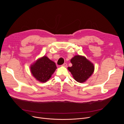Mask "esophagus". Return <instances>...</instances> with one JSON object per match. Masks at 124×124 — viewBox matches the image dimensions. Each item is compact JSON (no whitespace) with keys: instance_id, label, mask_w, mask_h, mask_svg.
Masks as SVG:
<instances>
[{"instance_id":"esophagus-1","label":"esophagus","mask_w":124,"mask_h":124,"mask_svg":"<svg viewBox=\"0 0 124 124\" xmlns=\"http://www.w3.org/2000/svg\"><path fill=\"white\" fill-rule=\"evenodd\" d=\"M62 66H63V67H66L67 66V63H64L62 65Z\"/></svg>"}]
</instances>
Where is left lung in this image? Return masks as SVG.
<instances>
[{"label":"left lung","instance_id":"8db88e82","mask_svg":"<svg viewBox=\"0 0 124 124\" xmlns=\"http://www.w3.org/2000/svg\"><path fill=\"white\" fill-rule=\"evenodd\" d=\"M72 66L68 68L74 79L78 82H85L93 73L94 67L93 63L83 56L77 55L71 59Z\"/></svg>","mask_w":124,"mask_h":124}]
</instances>
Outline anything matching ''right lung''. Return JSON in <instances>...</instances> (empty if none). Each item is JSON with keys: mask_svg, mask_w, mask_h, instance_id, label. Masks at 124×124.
Listing matches in <instances>:
<instances>
[{"mask_svg": "<svg viewBox=\"0 0 124 124\" xmlns=\"http://www.w3.org/2000/svg\"><path fill=\"white\" fill-rule=\"evenodd\" d=\"M57 69L55 63L46 57L39 59L31 67V72L37 80L46 82Z\"/></svg>", "mask_w": 124, "mask_h": 124, "instance_id": "obj_1", "label": "right lung"}]
</instances>
